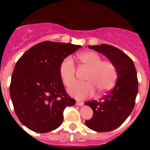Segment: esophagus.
I'll return each mask as SVG.
<instances>
[{
  "label": "esophagus",
  "mask_w": 150,
  "mask_h": 150,
  "mask_svg": "<svg viewBox=\"0 0 150 150\" xmlns=\"http://www.w3.org/2000/svg\"><path fill=\"white\" fill-rule=\"evenodd\" d=\"M76 105L79 106V107H82V105H83V103L81 102V101H76Z\"/></svg>",
  "instance_id": "obj_1"
}]
</instances>
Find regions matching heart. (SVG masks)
I'll use <instances>...</instances> for the list:
<instances>
[{
    "mask_svg": "<svg viewBox=\"0 0 150 150\" xmlns=\"http://www.w3.org/2000/svg\"><path fill=\"white\" fill-rule=\"evenodd\" d=\"M78 58L89 70L85 78L86 82H77L68 88L71 96L77 100H84L93 96L96 88L102 93L114 87L117 74L116 67L111 61H103L100 54L93 51L82 53ZM75 63L71 57H65L60 64L59 73L66 86L75 82Z\"/></svg>",
    "mask_w": 150,
    "mask_h": 150,
    "instance_id": "1",
    "label": "heart"
}]
</instances>
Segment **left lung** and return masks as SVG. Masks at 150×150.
<instances>
[{
    "label": "left lung",
    "instance_id": "obj_1",
    "mask_svg": "<svg viewBox=\"0 0 150 150\" xmlns=\"http://www.w3.org/2000/svg\"><path fill=\"white\" fill-rule=\"evenodd\" d=\"M89 48L102 53L117 69V80L114 89L99 101L85 103L93 110V117L85 121L87 127L100 132H110L121 126L132 111L139 86L137 72L132 60L118 48L108 44Z\"/></svg>",
    "mask_w": 150,
    "mask_h": 150
}]
</instances>
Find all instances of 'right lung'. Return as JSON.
I'll return each instance as SVG.
<instances>
[{"instance_id": "obj_1", "label": "right lung", "mask_w": 150, "mask_h": 150, "mask_svg": "<svg viewBox=\"0 0 150 150\" xmlns=\"http://www.w3.org/2000/svg\"><path fill=\"white\" fill-rule=\"evenodd\" d=\"M80 47L44 41L18 59L11 75L10 96L18 118L29 129L40 133L56 129L63 121L64 108L75 103L66 93L59 67Z\"/></svg>"}]
</instances>
